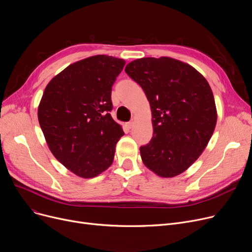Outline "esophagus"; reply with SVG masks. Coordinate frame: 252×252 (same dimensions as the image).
<instances>
[{
    "label": "esophagus",
    "instance_id": "obj_1",
    "mask_svg": "<svg viewBox=\"0 0 252 252\" xmlns=\"http://www.w3.org/2000/svg\"><path fill=\"white\" fill-rule=\"evenodd\" d=\"M134 124H135V123H134V121H130V122H128V123H127V126H128L129 128H131V127L134 126Z\"/></svg>",
    "mask_w": 252,
    "mask_h": 252
}]
</instances>
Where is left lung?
I'll list each match as a JSON object with an SVG mask.
<instances>
[{
	"mask_svg": "<svg viewBox=\"0 0 252 252\" xmlns=\"http://www.w3.org/2000/svg\"><path fill=\"white\" fill-rule=\"evenodd\" d=\"M126 72L141 86L151 107L153 137L140 147L143 163L162 178H174L201 155L214 134L217 107L204 76L170 57L141 58Z\"/></svg>",
	"mask_w": 252,
	"mask_h": 252,
	"instance_id": "left-lung-1",
	"label": "left lung"
}]
</instances>
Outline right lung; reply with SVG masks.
Listing matches in <instances>:
<instances>
[{
  "instance_id": "add662e5",
  "label": "right lung",
  "mask_w": 252,
  "mask_h": 252,
  "mask_svg": "<svg viewBox=\"0 0 252 252\" xmlns=\"http://www.w3.org/2000/svg\"><path fill=\"white\" fill-rule=\"evenodd\" d=\"M125 64L107 55L74 62L51 79L39 102L38 123L49 149L81 178L107 169L125 135L110 115L112 86Z\"/></svg>"
}]
</instances>
